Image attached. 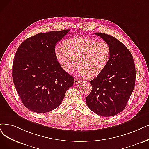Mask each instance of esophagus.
Wrapping results in <instances>:
<instances>
[{
    "label": "esophagus",
    "mask_w": 149,
    "mask_h": 149,
    "mask_svg": "<svg viewBox=\"0 0 149 149\" xmlns=\"http://www.w3.org/2000/svg\"><path fill=\"white\" fill-rule=\"evenodd\" d=\"M81 81L78 80L77 79H74V84H79V83H81Z\"/></svg>",
    "instance_id": "34e87169"
}]
</instances>
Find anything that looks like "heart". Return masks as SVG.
Segmentation results:
<instances>
[{
	"label": "heart",
	"mask_w": 149,
	"mask_h": 149,
	"mask_svg": "<svg viewBox=\"0 0 149 149\" xmlns=\"http://www.w3.org/2000/svg\"><path fill=\"white\" fill-rule=\"evenodd\" d=\"M55 47V56L62 69L70 73L77 65L79 76L93 78L108 65L112 54L109 43L91 38L76 37L67 40Z\"/></svg>",
	"instance_id": "heart-1"
}]
</instances>
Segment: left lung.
Instances as JSON below:
<instances>
[{
    "label": "left lung",
    "mask_w": 149,
    "mask_h": 149,
    "mask_svg": "<svg viewBox=\"0 0 149 149\" xmlns=\"http://www.w3.org/2000/svg\"><path fill=\"white\" fill-rule=\"evenodd\" d=\"M111 45L110 61L103 72L90 81L92 91L86 103L92 111L103 117L117 115L125 108L135 85L136 68L130 51L108 34L96 32Z\"/></svg>",
    "instance_id": "8db88e82"
}]
</instances>
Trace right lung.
I'll return each instance as SVG.
<instances>
[{
  "instance_id": "add662e5",
  "label": "right lung",
  "mask_w": 149,
  "mask_h": 149,
  "mask_svg": "<svg viewBox=\"0 0 149 149\" xmlns=\"http://www.w3.org/2000/svg\"><path fill=\"white\" fill-rule=\"evenodd\" d=\"M70 30L40 33L27 38L17 48L12 76L23 104L37 113L60 105L74 78L65 71L55 56L56 45Z\"/></svg>"
}]
</instances>
